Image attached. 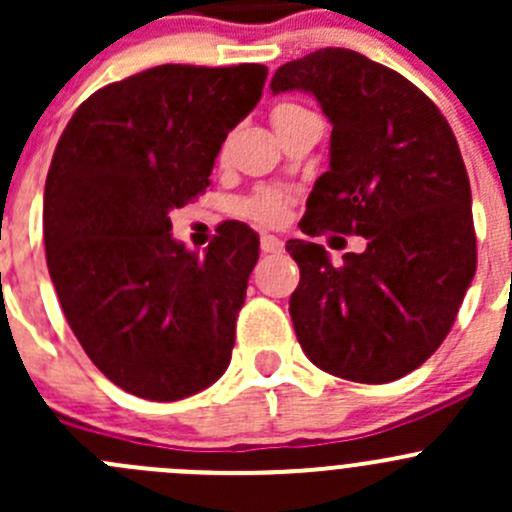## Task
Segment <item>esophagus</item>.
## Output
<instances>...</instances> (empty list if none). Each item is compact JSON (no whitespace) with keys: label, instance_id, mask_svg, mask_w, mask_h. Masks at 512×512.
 I'll return each mask as SVG.
<instances>
[{"label":"esophagus","instance_id":"1","mask_svg":"<svg viewBox=\"0 0 512 512\" xmlns=\"http://www.w3.org/2000/svg\"><path fill=\"white\" fill-rule=\"evenodd\" d=\"M260 247H262V252H265V255H275V252H282L285 242H282L280 237H275V235H262Z\"/></svg>","mask_w":512,"mask_h":512}]
</instances>
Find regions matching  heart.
<instances>
[{
	"mask_svg": "<svg viewBox=\"0 0 512 512\" xmlns=\"http://www.w3.org/2000/svg\"><path fill=\"white\" fill-rule=\"evenodd\" d=\"M292 108H299V106H294V103H282V106L275 108L272 116H280V113L292 111ZM242 213L262 225H275L285 218L287 200L285 195L275 193V190H262V193L252 195V198H247L245 203H242Z\"/></svg>",
	"mask_w": 512,
	"mask_h": 512,
	"instance_id": "b5f03b06",
	"label": "heart"
}]
</instances>
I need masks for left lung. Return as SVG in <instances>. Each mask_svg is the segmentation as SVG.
Instances as JSON below:
<instances>
[{
    "mask_svg": "<svg viewBox=\"0 0 512 512\" xmlns=\"http://www.w3.org/2000/svg\"><path fill=\"white\" fill-rule=\"evenodd\" d=\"M270 89L307 91L332 123L329 170L309 193L302 232L366 237L339 265L317 242H287L299 265L289 297L299 344L327 374L401 379L441 347L476 275L456 136L421 89L352 49L289 61Z\"/></svg>",
    "mask_w": 512,
    "mask_h": 512,
    "instance_id": "left-lung-1",
    "label": "left lung"
}]
</instances>
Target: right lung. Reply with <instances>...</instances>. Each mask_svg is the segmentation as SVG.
<instances>
[{"label":"right lung","mask_w":512,"mask_h":512,"mask_svg":"<svg viewBox=\"0 0 512 512\" xmlns=\"http://www.w3.org/2000/svg\"><path fill=\"white\" fill-rule=\"evenodd\" d=\"M267 66L163 64L76 108L44 188V245L71 332L106 379L178 401L225 374L260 237L227 223L203 255L170 213L210 185L227 133L257 106Z\"/></svg>","instance_id":"1"}]
</instances>
